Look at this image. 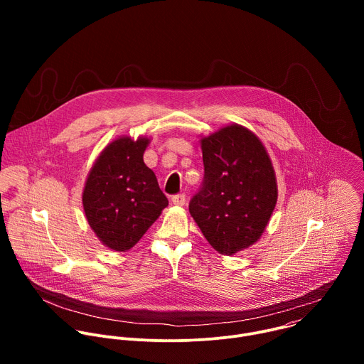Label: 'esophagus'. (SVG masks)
Returning <instances> with one entry per match:
<instances>
[{
    "label": "esophagus",
    "mask_w": 364,
    "mask_h": 364,
    "mask_svg": "<svg viewBox=\"0 0 364 364\" xmlns=\"http://www.w3.org/2000/svg\"><path fill=\"white\" fill-rule=\"evenodd\" d=\"M171 201H173V204H176V205H184V204H186V194H184V193L174 194V196L171 197Z\"/></svg>",
    "instance_id": "34e87169"
}]
</instances>
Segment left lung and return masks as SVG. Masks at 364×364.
Listing matches in <instances>:
<instances>
[{
	"label": "left lung",
	"instance_id": "8db88e82",
	"mask_svg": "<svg viewBox=\"0 0 364 364\" xmlns=\"http://www.w3.org/2000/svg\"><path fill=\"white\" fill-rule=\"evenodd\" d=\"M204 177L188 210L218 252L233 255L261 236L278 188L265 146L239 125L201 139Z\"/></svg>",
	"mask_w": 364,
	"mask_h": 364
}]
</instances>
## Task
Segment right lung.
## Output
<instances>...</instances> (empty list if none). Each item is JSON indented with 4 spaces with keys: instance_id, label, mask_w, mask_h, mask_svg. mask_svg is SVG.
I'll use <instances>...</instances> for the list:
<instances>
[{
    "instance_id": "obj_1",
    "label": "right lung",
    "mask_w": 364,
    "mask_h": 364,
    "mask_svg": "<svg viewBox=\"0 0 364 364\" xmlns=\"http://www.w3.org/2000/svg\"><path fill=\"white\" fill-rule=\"evenodd\" d=\"M146 138H118L102 151L83 190L86 219L108 247L131 249L157 220L168 198L142 160Z\"/></svg>"
}]
</instances>
